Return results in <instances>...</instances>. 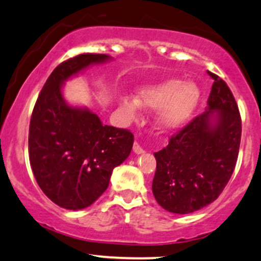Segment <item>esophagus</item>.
Wrapping results in <instances>:
<instances>
[{
    "instance_id": "obj_1",
    "label": "esophagus",
    "mask_w": 261,
    "mask_h": 261,
    "mask_svg": "<svg viewBox=\"0 0 261 261\" xmlns=\"http://www.w3.org/2000/svg\"><path fill=\"white\" fill-rule=\"evenodd\" d=\"M133 149H134V152L136 153V154H142V153H144V149L142 148V146H141V144L137 142V141H135Z\"/></svg>"
}]
</instances>
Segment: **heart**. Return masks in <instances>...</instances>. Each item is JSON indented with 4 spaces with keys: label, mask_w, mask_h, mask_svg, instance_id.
Segmentation results:
<instances>
[{
    "label": "heart",
    "mask_w": 261,
    "mask_h": 261,
    "mask_svg": "<svg viewBox=\"0 0 261 261\" xmlns=\"http://www.w3.org/2000/svg\"><path fill=\"white\" fill-rule=\"evenodd\" d=\"M199 98L200 91L196 84L168 79L143 86L137 93V99H122L121 111L133 120L139 115L140 106L158 109L156 125L163 130H174L192 117Z\"/></svg>",
    "instance_id": "b5f03b06"
}]
</instances>
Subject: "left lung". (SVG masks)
<instances>
[{
  "instance_id": "left-lung-1",
  "label": "left lung",
  "mask_w": 261,
  "mask_h": 261,
  "mask_svg": "<svg viewBox=\"0 0 261 261\" xmlns=\"http://www.w3.org/2000/svg\"><path fill=\"white\" fill-rule=\"evenodd\" d=\"M208 75L214 84L205 112L154 153L153 194L162 208L175 214H190L214 202L238 158L242 120L236 99L221 77Z\"/></svg>"
}]
</instances>
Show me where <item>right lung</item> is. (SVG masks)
Here are the masks:
<instances>
[{"instance_id":"right-lung-1","label":"right lung","mask_w":261,"mask_h":261,"mask_svg":"<svg viewBox=\"0 0 261 261\" xmlns=\"http://www.w3.org/2000/svg\"><path fill=\"white\" fill-rule=\"evenodd\" d=\"M107 55L84 53L52 71L34 107L29 127V159L42 192L62 208H87L107 190L113 169L130 154L134 135L103 125L87 108L71 107L62 95L69 77Z\"/></svg>"}]
</instances>
